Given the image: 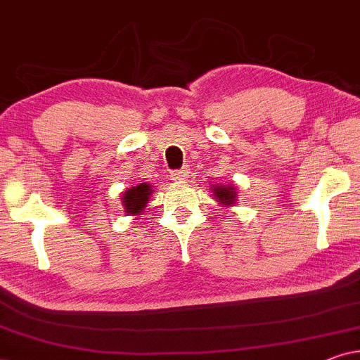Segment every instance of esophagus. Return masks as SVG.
<instances>
[{"label":"esophagus","instance_id":"34e87169","mask_svg":"<svg viewBox=\"0 0 360 360\" xmlns=\"http://www.w3.org/2000/svg\"><path fill=\"white\" fill-rule=\"evenodd\" d=\"M170 179L174 180V181H184V180H186L188 179V170L186 169H181V170H175V172H172V175H170Z\"/></svg>","mask_w":360,"mask_h":360}]
</instances>
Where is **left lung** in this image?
Returning a JSON list of instances; mask_svg holds the SVG:
<instances>
[{"instance_id":"left-lung-1","label":"left lung","mask_w":360,"mask_h":360,"mask_svg":"<svg viewBox=\"0 0 360 360\" xmlns=\"http://www.w3.org/2000/svg\"><path fill=\"white\" fill-rule=\"evenodd\" d=\"M211 193L219 201V205L223 206H233L238 198V191L233 185H213L211 186Z\"/></svg>"}]
</instances>
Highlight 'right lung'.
Here are the masks:
<instances>
[{
    "instance_id": "add662e5",
    "label": "right lung",
    "mask_w": 360,
    "mask_h": 360,
    "mask_svg": "<svg viewBox=\"0 0 360 360\" xmlns=\"http://www.w3.org/2000/svg\"><path fill=\"white\" fill-rule=\"evenodd\" d=\"M150 193H152V186L149 184H139L136 186H131V188H127L124 193H122V198H121L126 213L131 216L141 214L147 206Z\"/></svg>"
}]
</instances>
